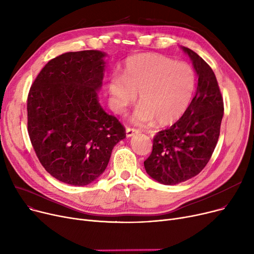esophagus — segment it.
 <instances>
[{
    "label": "esophagus",
    "mask_w": 254,
    "mask_h": 254,
    "mask_svg": "<svg viewBox=\"0 0 254 254\" xmlns=\"http://www.w3.org/2000/svg\"><path fill=\"white\" fill-rule=\"evenodd\" d=\"M140 130L137 129V128H131V127H127V130H126V134H127V137L129 138V137H132L136 134H139Z\"/></svg>",
    "instance_id": "esophagus-1"
}]
</instances>
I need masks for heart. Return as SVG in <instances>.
Segmentation results:
<instances>
[{
  "mask_svg": "<svg viewBox=\"0 0 254 254\" xmlns=\"http://www.w3.org/2000/svg\"><path fill=\"white\" fill-rule=\"evenodd\" d=\"M195 87V74L185 63L151 53H140L127 60L124 75L114 74L107 89L113 109L122 113L139 93L140 106L131 116L136 125L154 118L166 125L179 118L190 103Z\"/></svg>",
  "mask_w": 254,
  "mask_h": 254,
  "instance_id": "obj_1",
  "label": "heart"
}]
</instances>
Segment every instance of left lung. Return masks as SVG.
I'll list each match as a JSON object with an SVG mask.
<instances>
[{
  "label": "left lung",
  "instance_id": "left-lung-1",
  "mask_svg": "<svg viewBox=\"0 0 254 254\" xmlns=\"http://www.w3.org/2000/svg\"><path fill=\"white\" fill-rule=\"evenodd\" d=\"M181 49L190 57L197 77L195 95L174 125L157 132L152 152L144 162L146 173L165 185L189 180L206 167L216 147L223 116L214 72L194 51Z\"/></svg>",
  "mask_w": 254,
  "mask_h": 254
}]
</instances>
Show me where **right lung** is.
Instances as JSON below:
<instances>
[{"mask_svg": "<svg viewBox=\"0 0 254 254\" xmlns=\"http://www.w3.org/2000/svg\"><path fill=\"white\" fill-rule=\"evenodd\" d=\"M106 53L66 52L49 61L28 97V131L40 163L56 179L84 186L108 166L126 138L118 120L99 103Z\"/></svg>", "mask_w": 254, "mask_h": 254, "instance_id": "right-lung-1", "label": "right lung"}]
</instances>
